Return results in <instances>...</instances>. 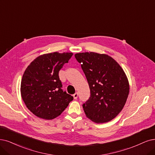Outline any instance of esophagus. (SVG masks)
Wrapping results in <instances>:
<instances>
[{"label":"esophagus","instance_id":"34e87169","mask_svg":"<svg viewBox=\"0 0 155 155\" xmlns=\"http://www.w3.org/2000/svg\"><path fill=\"white\" fill-rule=\"evenodd\" d=\"M78 94L77 92H76L75 93H74V94L73 95L74 99H77V98H78Z\"/></svg>","mask_w":155,"mask_h":155}]
</instances>
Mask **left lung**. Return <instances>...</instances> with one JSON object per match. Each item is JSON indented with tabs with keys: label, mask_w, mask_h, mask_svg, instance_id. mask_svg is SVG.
<instances>
[{
	"label": "left lung",
	"mask_w": 155,
	"mask_h": 155,
	"mask_svg": "<svg viewBox=\"0 0 155 155\" xmlns=\"http://www.w3.org/2000/svg\"><path fill=\"white\" fill-rule=\"evenodd\" d=\"M88 82L91 96L82 105L86 116L97 123L111 121L121 112L129 94L121 67L111 57L94 52L74 55Z\"/></svg>",
	"instance_id": "1"
}]
</instances>
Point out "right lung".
Returning <instances> with one entry per match:
<instances>
[{"label": "right lung", "instance_id": "right-lung-1", "mask_svg": "<svg viewBox=\"0 0 155 155\" xmlns=\"http://www.w3.org/2000/svg\"><path fill=\"white\" fill-rule=\"evenodd\" d=\"M72 53L54 52L39 56L25 70L21 82V95L34 115L52 119L61 115L73 97L62 88L59 72Z\"/></svg>", "mask_w": 155, "mask_h": 155}]
</instances>
